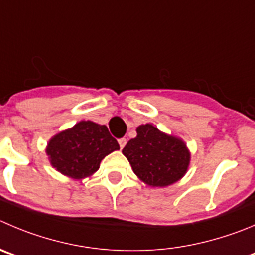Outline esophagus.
Listing matches in <instances>:
<instances>
[{
    "label": "esophagus",
    "instance_id": "obj_1",
    "mask_svg": "<svg viewBox=\"0 0 255 255\" xmlns=\"http://www.w3.org/2000/svg\"><path fill=\"white\" fill-rule=\"evenodd\" d=\"M118 141H119V145H120L121 149H123V147L126 145V139H125V137H121V139H119Z\"/></svg>",
    "mask_w": 255,
    "mask_h": 255
}]
</instances>
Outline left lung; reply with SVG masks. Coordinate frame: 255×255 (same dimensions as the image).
Here are the masks:
<instances>
[{
  "label": "left lung",
  "instance_id": "8db88e82",
  "mask_svg": "<svg viewBox=\"0 0 255 255\" xmlns=\"http://www.w3.org/2000/svg\"><path fill=\"white\" fill-rule=\"evenodd\" d=\"M136 137L129 140L123 154L132 171L150 186L171 185L188 171L190 152L179 137L161 132L151 124L137 126Z\"/></svg>",
  "mask_w": 255,
  "mask_h": 255
}]
</instances>
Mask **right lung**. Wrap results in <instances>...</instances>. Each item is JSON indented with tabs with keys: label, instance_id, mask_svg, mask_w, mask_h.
Returning a JSON list of instances; mask_svg holds the SVG:
<instances>
[{
	"label": "right lung",
	"instance_id": "right-lung-1",
	"mask_svg": "<svg viewBox=\"0 0 255 255\" xmlns=\"http://www.w3.org/2000/svg\"><path fill=\"white\" fill-rule=\"evenodd\" d=\"M119 149L105 125L82 120L55 135L48 141L46 154L57 171L80 180L98 171L101 160Z\"/></svg>",
	"mask_w": 255,
	"mask_h": 255
}]
</instances>
